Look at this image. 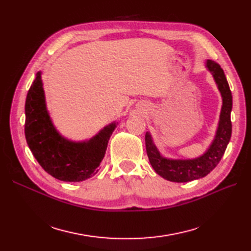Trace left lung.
<instances>
[{"mask_svg":"<svg viewBox=\"0 0 251 251\" xmlns=\"http://www.w3.org/2000/svg\"><path fill=\"white\" fill-rule=\"evenodd\" d=\"M205 68L212 77L222 97V108L214 140L204 153L194 159H172L163 157L150 132L146 134L147 154L155 172L172 182H188L200 179L208 175L221 160L231 137L230 113L232 109V95L224 71L219 64L207 59Z\"/></svg>","mask_w":251,"mask_h":251,"instance_id":"left-lung-1","label":"left lung"}]
</instances>
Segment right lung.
I'll list each match as a JSON object with an SVG mask.
<instances>
[{"instance_id":"obj_1","label":"right lung","mask_w":251,"mask_h":251,"mask_svg":"<svg viewBox=\"0 0 251 251\" xmlns=\"http://www.w3.org/2000/svg\"><path fill=\"white\" fill-rule=\"evenodd\" d=\"M25 136L30 151L52 177L66 182L87 180L98 172L116 121L105 126L92 138L73 141L60 134L46 105L42 71L30 87L25 102Z\"/></svg>"}]
</instances>
